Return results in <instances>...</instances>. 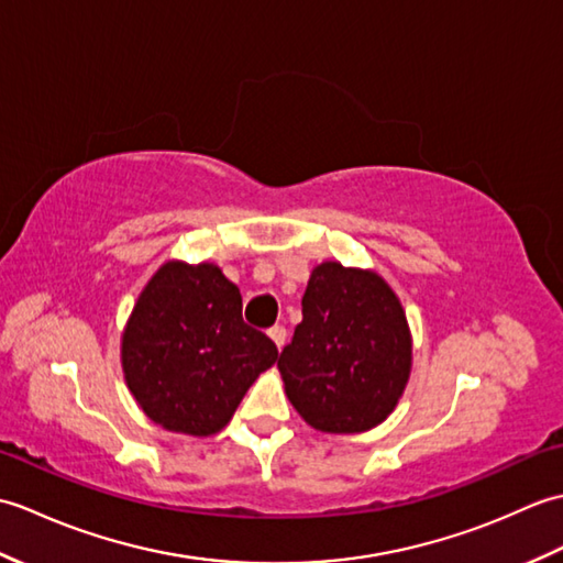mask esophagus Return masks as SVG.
<instances>
[{"instance_id":"1","label":"esophagus","mask_w":563,"mask_h":563,"mask_svg":"<svg viewBox=\"0 0 563 563\" xmlns=\"http://www.w3.org/2000/svg\"><path fill=\"white\" fill-rule=\"evenodd\" d=\"M268 336H271V341H273L275 345H278V351H280L283 345H285V339H288V331H285L283 327H271V329H268Z\"/></svg>"}]
</instances>
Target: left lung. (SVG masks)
<instances>
[{
  "instance_id": "left-lung-1",
  "label": "left lung",
  "mask_w": 563,
  "mask_h": 563,
  "mask_svg": "<svg viewBox=\"0 0 563 563\" xmlns=\"http://www.w3.org/2000/svg\"><path fill=\"white\" fill-rule=\"evenodd\" d=\"M278 369L285 394L312 428H375L397 406L411 373V336L397 295L373 271L321 263Z\"/></svg>"
}]
</instances>
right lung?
<instances>
[{
    "mask_svg": "<svg viewBox=\"0 0 563 563\" xmlns=\"http://www.w3.org/2000/svg\"><path fill=\"white\" fill-rule=\"evenodd\" d=\"M123 373L154 423L212 435L256 377L278 361L275 343L242 319V295L212 263H164L123 333Z\"/></svg>",
    "mask_w": 563,
    "mask_h": 563,
    "instance_id": "1",
    "label": "right lung"
}]
</instances>
